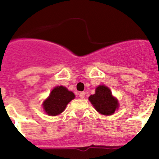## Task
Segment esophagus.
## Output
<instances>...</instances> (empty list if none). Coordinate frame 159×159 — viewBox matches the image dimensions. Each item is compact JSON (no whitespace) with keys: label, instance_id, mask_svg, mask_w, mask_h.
<instances>
[{"label":"esophagus","instance_id":"esophagus-1","mask_svg":"<svg viewBox=\"0 0 159 159\" xmlns=\"http://www.w3.org/2000/svg\"><path fill=\"white\" fill-rule=\"evenodd\" d=\"M79 96H80V99H84V97H85V92H82L80 93V95H79Z\"/></svg>","mask_w":159,"mask_h":159}]
</instances>
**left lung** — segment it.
<instances>
[{"mask_svg": "<svg viewBox=\"0 0 159 159\" xmlns=\"http://www.w3.org/2000/svg\"><path fill=\"white\" fill-rule=\"evenodd\" d=\"M89 100L95 110L104 116H110L115 113L119 106L117 99L112 96L110 89L104 85L97 87L95 94L89 97Z\"/></svg>", "mask_w": 159, "mask_h": 159, "instance_id": "obj_1", "label": "left lung"}]
</instances>
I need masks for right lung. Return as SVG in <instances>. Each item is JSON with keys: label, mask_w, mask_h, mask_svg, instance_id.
<instances>
[{"label": "right lung", "mask_w": 159, "mask_h": 159, "mask_svg": "<svg viewBox=\"0 0 159 159\" xmlns=\"http://www.w3.org/2000/svg\"><path fill=\"white\" fill-rule=\"evenodd\" d=\"M75 98V95L63 86L56 87L49 97L43 102V109L49 116L62 113L68 102Z\"/></svg>", "instance_id": "right-lung-1"}]
</instances>
